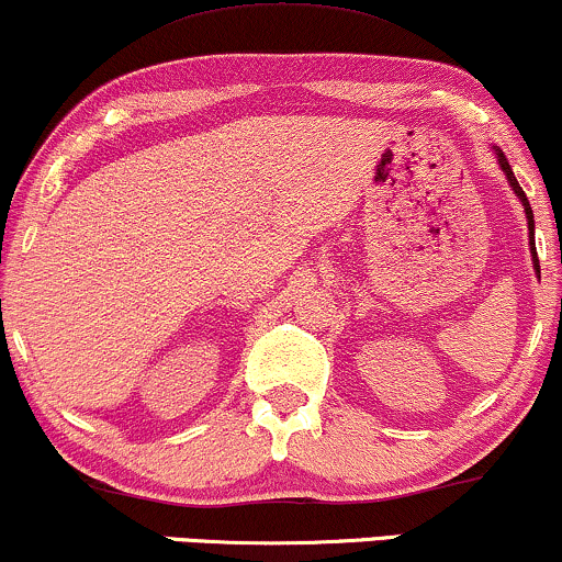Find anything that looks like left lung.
I'll list each match as a JSON object with an SVG mask.
<instances>
[{"label": "left lung", "instance_id": "8db88e82", "mask_svg": "<svg viewBox=\"0 0 562 562\" xmlns=\"http://www.w3.org/2000/svg\"><path fill=\"white\" fill-rule=\"evenodd\" d=\"M492 151H494V157H497V165H499V170H503V173H505V178H507V183H510L513 194H516V196H518V202H520V204H524V213H526V221H529V252H531V266H533V273H537V279H542V276H539V257H537V241H533V210H531V204H529V200H526L524 189H520V183H518V178H516V173H513L510 162H507V157L503 155V149H499V147H492Z\"/></svg>", "mask_w": 562, "mask_h": 562}]
</instances>
